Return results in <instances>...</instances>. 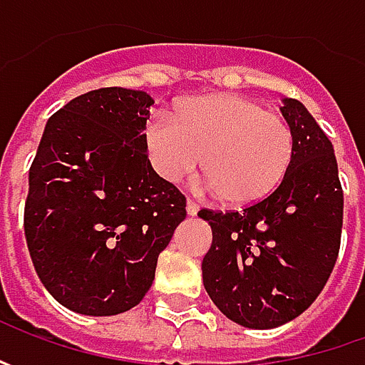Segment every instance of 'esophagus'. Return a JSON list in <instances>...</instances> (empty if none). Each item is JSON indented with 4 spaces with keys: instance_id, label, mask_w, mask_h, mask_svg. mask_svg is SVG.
I'll list each match as a JSON object with an SVG mask.
<instances>
[{
    "instance_id": "esophagus-1",
    "label": "esophagus",
    "mask_w": 365,
    "mask_h": 365,
    "mask_svg": "<svg viewBox=\"0 0 365 365\" xmlns=\"http://www.w3.org/2000/svg\"><path fill=\"white\" fill-rule=\"evenodd\" d=\"M199 209H201V207H199V205L195 203V201H187V213H189V215H197V213H199Z\"/></svg>"
}]
</instances>
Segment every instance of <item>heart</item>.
Listing matches in <instances>:
<instances>
[{
    "mask_svg": "<svg viewBox=\"0 0 365 365\" xmlns=\"http://www.w3.org/2000/svg\"><path fill=\"white\" fill-rule=\"evenodd\" d=\"M148 160L166 182L203 162V189L233 205L258 203L287 175L294 133L280 113L237 93L195 97L173 115L152 113L144 128Z\"/></svg>",
    "mask_w": 365,
    "mask_h": 365,
    "instance_id": "b5f03b06",
    "label": "heart"
}]
</instances>
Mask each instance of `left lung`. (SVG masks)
<instances>
[{
  "label": "left lung",
  "instance_id": "8db88e82",
  "mask_svg": "<svg viewBox=\"0 0 365 365\" xmlns=\"http://www.w3.org/2000/svg\"><path fill=\"white\" fill-rule=\"evenodd\" d=\"M280 111L294 133L282 182L244 211H199L213 232L201 266L205 290L247 329H274L307 311L341 242L344 190L333 144L301 101L284 99Z\"/></svg>",
  "mask_w": 365,
  "mask_h": 365
}]
</instances>
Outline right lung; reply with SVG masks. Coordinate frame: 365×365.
<instances>
[{"mask_svg":"<svg viewBox=\"0 0 365 365\" xmlns=\"http://www.w3.org/2000/svg\"><path fill=\"white\" fill-rule=\"evenodd\" d=\"M154 99L106 87L46 123L30 166L24 232L44 288L63 307L120 315L144 299L187 199L148 160Z\"/></svg>","mask_w":365,"mask_h":365,"instance_id":"add662e5","label":"right lung"}]
</instances>
